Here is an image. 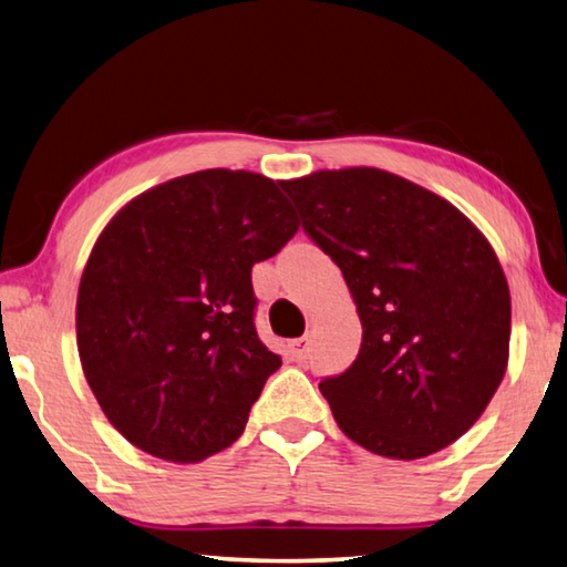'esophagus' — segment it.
Listing matches in <instances>:
<instances>
[{"label": "esophagus", "mask_w": 567, "mask_h": 567, "mask_svg": "<svg viewBox=\"0 0 567 567\" xmlns=\"http://www.w3.org/2000/svg\"><path fill=\"white\" fill-rule=\"evenodd\" d=\"M309 353H311V339H309V336H303V339H296V341L289 343L291 361H306V359H309Z\"/></svg>", "instance_id": "esophagus-1"}]
</instances>
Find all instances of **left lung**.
<instances>
[{
    "mask_svg": "<svg viewBox=\"0 0 567 567\" xmlns=\"http://www.w3.org/2000/svg\"><path fill=\"white\" fill-rule=\"evenodd\" d=\"M281 188L341 268L363 326L355 361L319 383L339 429L399 461L458 441L508 365L511 291L491 244L445 198L381 168Z\"/></svg>",
    "mask_w": 567,
    "mask_h": 567,
    "instance_id": "obj_1",
    "label": "left lung"
}]
</instances>
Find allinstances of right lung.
I'll use <instances>...</instances> for the list:
<instances>
[{"label": "right lung", "mask_w": 567, "mask_h": 567, "mask_svg": "<svg viewBox=\"0 0 567 567\" xmlns=\"http://www.w3.org/2000/svg\"><path fill=\"white\" fill-rule=\"evenodd\" d=\"M296 231L278 184L228 168L172 178L109 221L79 284L76 346L128 443L196 463L244 433L281 365L256 333L251 268Z\"/></svg>", "instance_id": "1"}]
</instances>
